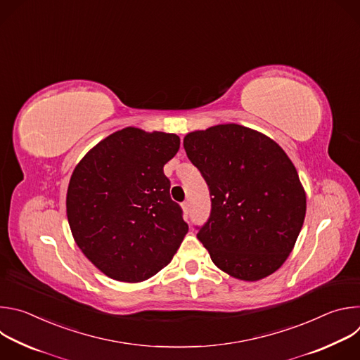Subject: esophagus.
Segmentation results:
<instances>
[{
    "instance_id": "1",
    "label": "esophagus",
    "mask_w": 360,
    "mask_h": 360,
    "mask_svg": "<svg viewBox=\"0 0 360 360\" xmlns=\"http://www.w3.org/2000/svg\"><path fill=\"white\" fill-rule=\"evenodd\" d=\"M182 210H184L185 214L189 212V202H184V203H182Z\"/></svg>"
}]
</instances>
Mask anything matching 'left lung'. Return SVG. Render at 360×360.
<instances>
[{"label":"left lung","instance_id":"1","mask_svg":"<svg viewBox=\"0 0 360 360\" xmlns=\"http://www.w3.org/2000/svg\"><path fill=\"white\" fill-rule=\"evenodd\" d=\"M184 148L212 196L210 221L198 232L212 262L245 282L276 272L306 214V192L286 152L268 135L238 124L192 131Z\"/></svg>","mask_w":360,"mask_h":360}]
</instances>
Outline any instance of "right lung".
Instances as JSON below:
<instances>
[{
	"instance_id": "obj_1",
	"label": "right lung",
	"mask_w": 360,
	"mask_h": 360,
	"mask_svg": "<svg viewBox=\"0 0 360 360\" xmlns=\"http://www.w3.org/2000/svg\"><path fill=\"white\" fill-rule=\"evenodd\" d=\"M179 143L176 134L127 127L77 164L67 191L68 224L88 261L108 278L127 283L152 278L188 233L164 174Z\"/></svg>"
}]
</instances>
